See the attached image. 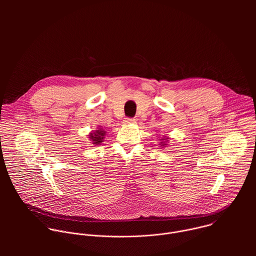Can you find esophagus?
<instances>
[{
    "label": "esophagus",
    "instance_id": "esophagus-1",
    "mask_svg": "<svg viewBox=\"0 0 256 256\" xmlns=\"http://www.w3.org/2000/svg\"><path fill=\"white\" fill-rule=\"evenodd\" d=\"M126 124H134V122H136V120L134 118H126V120H124Z\"/></svg>",
    "mask_w": 256,
    "mask_h": 256
}]
</instances>
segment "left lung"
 I'll list each match as a JSON object with an SVG mask.
<instances>
[{
	"label": "left lung",
	"instance_id": "obj_1",
	"mask_svg": "<svg viewBox=\"0 0 256 256\" xmlns=\"http://www.w3.org/2000/svg\"><path fill=\"white\" fill-rule=\"evenodd\" d=\"M162 140H163V138H162Z\"/></svg>",
	"mask_w": 256,
	"mask_h": 256
}]
</instances>
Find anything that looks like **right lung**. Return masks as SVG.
I'll use <instances>...</instances> for the list:
<instances>
[{"mask_svg":"<svg viewBox=\"0 0 256 256\" xmlns=\"http://www.w3.org/2000/svg\"><path fill=\"white\" fill-rule=\"evenodd\" d=\"M104 136H105V130H103L102 128H98L93 134H90V138L92 140L93 144H99L100 142H103Z\"/></svg>","mask_w":256,"mask_h":256,"instance_id":"right-lung-1","label":"right lung"}]
</instances>
